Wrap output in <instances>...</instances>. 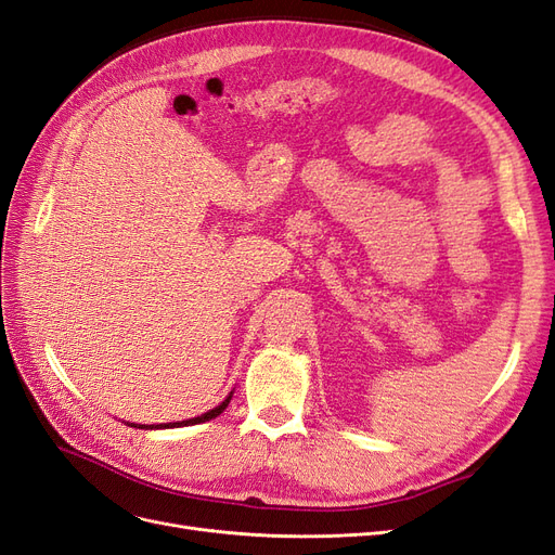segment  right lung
Segmentation results:
<instances>
[{
	"mask_svg": "<svg viewBox=\"0 0 555 555\" xmlns=\"http://www.w3.org/2000/svg\"><path fill=\"white\" fill-rule=\"evenodd\" d=\"M231 396H233V391L220 402V405L217 408H212L210 412H206V414H201V416H194V418H188V422H178V424H157V426H143V424H133V428H180V426H194V424H204V422H210V418H215V416H220L224 410H227V405H229V400H231Z\"/></svg>",
	"mask_w": 555,
	"mask_h": 555,
	"instance_id": "add662e5",
	"label": "right lung"
}]
</instances>
